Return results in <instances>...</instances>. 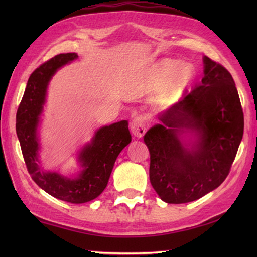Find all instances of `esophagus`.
I'll list each match as a JSON object with an SVG mask.
<instances>
[{"label":"esophagus","instance_id":"34e87169","mask_svg":"<svg viewBox=\"0 0 257 257\" xmlns=\"http://www.w3.org/2000/svg\"><path fill=\"white\" fill-rule=\"evenodd\" d=\"M146 124L147 120L145 116H136V118L132 121V123H130V130H132L134 136H136L138 138L143 137V135L146 132Z\"/></svg>","mask_w":257,"mask_h":257}]
</instances>
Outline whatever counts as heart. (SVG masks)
Instances as JSON below:
<instances>
[{
    "label": "heart",
    "instance_id": "b5f03b06",
    "mask_svg": "<svg viewBox=\"0 0 257 257\" xmlns=\"http://www.w3.org/2000/svg\"><path fill=\"white\" fill-rule=\"evenodd\" d=\"M177 66L176 62L173 61H165L159 69V75L161 77V79H167V78L170 77L171 75L173 76L170 78V80L168 82V86L170 89L176 88V87L180 84V81L184 79V77L186 76V69L184 67H178L176 70H174ZM174 70L175 71L173 72ZM174 73L172 74V72Z\"/></svg>",
    "mask_w": 257,
    "mask_h": 257
}]
</instances>
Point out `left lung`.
I'll return each instance as SVG.
<instances>
[{
	"label": "left lung",
	"instance_id": "obj_1",
	"mask_svg": "<svg viewBox=\"0 0 257 257\" xmlns=\"http://www.w3.org/2000/svg\"><path fill=\"white\" fill-rule=\"evenodd\" d=\"M201 84L159 116L145 134L150 150V180L169 204L196 201L224 181L243 134V113L232 76L204 56ZM182 133L194 137L182 142Z\"/></svg>",
	"mask_w": 257,
	"mask_h": 257
}]
</instances>
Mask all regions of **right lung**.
I'll return each instance as SVG.
<instances>
[{
    "label": "right lung",
    "mask_w": 257,
    "mask_h": 257,
    "mask_svg": "<svg viewBox=\"0 0 257 257\" xmlns=\"http://www.w3.org/2000/svg\"><path fill=\"white\" fill-rule=\"evenodd\" d=\"M76 53H62L46 61L30 75L16 116L17 136L32 179L47 194L61 201L81 204L102 194L120 152L132 142L128 121L99 128L92 142L82 147L78 161L81 171L76 178L43 171L38 164L37 127L45 103L46 88L59 68L76 60Z\"/></svg>",
    "instance_id": "add662e5"
}]
</instances>
